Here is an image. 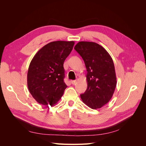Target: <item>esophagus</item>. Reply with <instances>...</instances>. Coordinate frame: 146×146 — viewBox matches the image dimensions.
Returning a JSON list of instances; mask_svg holds the SVG:
<instances>
[{
	"label": "esophagus",
	"mask_w": 146,
	"mask_h": 146,
	"mask_svg": "<svg viewBox=\"0 0 146 146\" xmlns=\"http://www.w3.org/2000/svg\"><path fill=\"white\" fill-rule=\"evenodd\" d=\"M77 82V80H72V81H71V83L72 84V85H76Z\"/></svg>",
	"instance_id": "34e87169"
}]
</instances>
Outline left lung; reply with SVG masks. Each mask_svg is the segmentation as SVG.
Listing matches in <instances>:
<instances>
[{
  "label": "left lung",
  "instance_id": "left-lung-1",
  "mask_svg": "<svg viewBox=\"0 0 146 146\" xmlns=\"http://www.w3.org/2000/svg\"><path fill=\"white\" fill-rule=\"evenodd\" d=\"M74 49L82 56L87 70V89L80 98L92 109L102 107L111 99L116 86L111 57L102 46L93 42H78Z\"/></svg>",
  "mask_w": 146,
  "mask_h": 146
}]
</instances>
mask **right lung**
I'll return each mask as SVG.
<instances>
[{
	"label": "right lung",
	"instance_id": "obj_1",
	"mask_svg": "<svg viewBox=\"0 0 146 146\" xmlns=\"http://www.w3.org/2000/svg\"><path fill=\"white\" fill-rule=\"evenodd\" d=\"M74 41L48 43L31 61L27 86L33 98L43 105H54L62 97L67 85L64 82V60L71 52Z\"/></svg>",
	"mask_w": 146,
	"mask_h": 146
}]
</instances>
